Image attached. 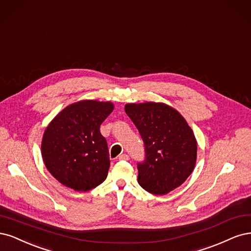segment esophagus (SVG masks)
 <instances>
[{"label":"esophagus","instance_id":"34e87169","mask_svg":"<svg viewBox=\"0 0 251 251\" xmlns=\"http://www.w3.org/2000/svg\"><path fill=\"white\" fill-rule=\"evenodd\" d=\"M119 159L120 160H128L129 156L126 154V153H123V154H120L119 155Z\"/></svg>","mask_w":251,"mask_h":251}]
</instances>
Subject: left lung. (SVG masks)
<instances>
[{
  "instance_id": "1",
  "label": "left lung",
  "mask_w": 251,
  "mask_h": 251,
  "mask_svg": "<svg viewBox=\"0 0 251 251\" xmlns=\"http://www.w3.org/2000/svg\"><path fill=\"white\" fill-rule=\"evenodd\" d=\"M131 119L145 144L146 158L137 164V182L151 194L165 195L178 188L193 172L197 141L175 108L160 102L128 103Z\"/></svg>"
}]
</instances>
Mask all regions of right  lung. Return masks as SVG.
<instances>
[{
    "mask_svg": "<svg viewBox=\"0 0 251 251\" xmlns=\"http://www.w3.org/2000/svg\"><path fill=\"white\" fill-rule=\"evenodd\" d=\"M114 103L81 100L68 105L47 126L42 156L54 178L78 192L90 191L107 177L109 152L100 125Z\"/></svg>",
    "mask_w": 251,
    "mask_h": 251,
    "instance_id": "add662e5",
    "label": "right lung"
}]
</instances>
